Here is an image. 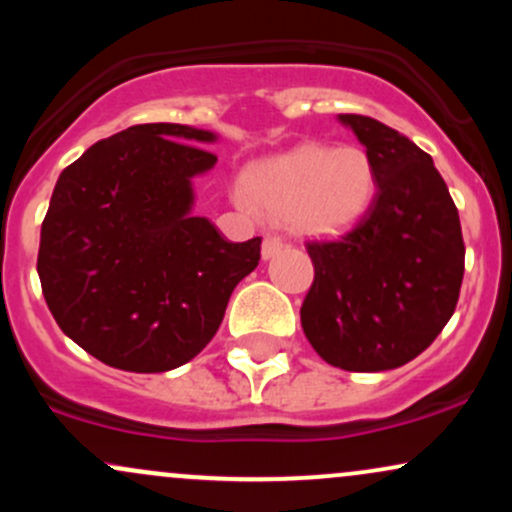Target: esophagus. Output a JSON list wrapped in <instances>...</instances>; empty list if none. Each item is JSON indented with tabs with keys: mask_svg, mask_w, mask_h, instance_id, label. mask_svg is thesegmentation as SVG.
<instances>
[{
	"mask_svg": "<svg viewBox=\"0 0 512 512\" xmlns=\"http://www.w3.org/2000/svg\"><path fill=\"white\" fill-rule=\"evenodd\" d=\"M284 250V243H281L279 238H264L262 243V257L264 260H269V257H274L276 252Z\"/></svg>",
	"mask_w": 512,
	"mask_h": 512,
	"instance_id": "34e87169",
	"label": "esophagus"
}]
</instances>
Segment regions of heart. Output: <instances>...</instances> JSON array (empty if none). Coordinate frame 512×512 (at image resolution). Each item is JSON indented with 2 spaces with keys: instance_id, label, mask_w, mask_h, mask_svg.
<instances>
[{
  "instance_id": "b5f03b06",
  "label": "heart",
  "mask_w": 512,
  "mask_h": 512,
  "mask_svg": "<svg viewBox=\"0 0 512 512\" xmlns=\"http://www.w3.org/2000/svg\"><path fill=\"white\" fill-rule=\"evenodd\" d=\"M373 192L375 170L363 146L305 142L250 166L240 202L301 236L334 238L363 219Z\"/></svg>"
}]
</instances>
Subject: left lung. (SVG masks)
<instances>
[{
  "label": "left lung",
  "instance_id": "8db88e82",
  "mask_svg": "<svg viewBox=\"0 0 512 512\" xmlns=\"http://www.w3.org/2000/svg\"><path fill=\"white\" fill-rule=\"evenodd\" d=\"M339 120L366 146L378 190L354 231L305 245L315 279L301 325L330 366L378 373L428 349L455 313L460 214L433 158L411 139L366 115Z\"/></svg>",
  "mask_w": 512,
  "mask_h": 512
}]
</instances>
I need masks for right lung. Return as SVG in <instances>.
<instances>
[{
  "mask_svg": "<svg viewBox=\"0 0 512 512\" xmlns=\"http://www.w3.org/2000/svg\"><path fill=\"white\" fill-rule=\"evenodd\" d=\"M216 134L173 122L101 139L62 170L40 228L38 276L60 330L108 366L163 373L219 330L262 238L231 243L192 214Z\"/></svg>",
  "mask_w": 512,
  "mask_h": 512,
  "instance_id": "obj_1",
  "label": "right lung"
}]
</instances>
